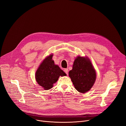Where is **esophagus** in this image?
I'll return each instance as SVG.
<instances>
[{"label":"esophagus","instance_id":"34e87169","mask_svg":"<svg viewBox=\"0 0 126 126\" xmlns=\"http://www.w3.org/2000/svg\"><path fill=\"white\" fill-rule=\"evenodd\" d=\"M64 71L65 72L66 74L67 75L68 74V70L67 68H65L64 69Z\"/></svg>","mask_w":126,"mask_h":126}]
</instances>
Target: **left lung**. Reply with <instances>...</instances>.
<instances>
[{"instance_id":"obj_1","label":"left lung","mask_w":126,"mask_h":126,"mask_svg":"<svg viewBox=\"0 0 126 126\" xmlns=\"http://www.w3.org/2000/svg\"><path fill=\"white\" fill-rule=\"evenodd\" d=\"M76 89L81 93L90 90L96 80V72L88 57L78 56L75 60L72 70L69 72Z\"/></svg>"}]
</instances>
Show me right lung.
Returning a JSON list of instances; mask_svg holds the SVG:
<instances>
[{"label":"right lung","mask_w":126,"mask_h":126,"mask_svg":"<svg viewBox=\"0 0 126 126\" xmlns=\"http://www.w3.org/2000/svg\"><path fill=\"white\" fill-rule=\"evenodd\" d=\"M53 55L46 57L40 65L35 74L36 80L44 89L48 90L58 80L60 76H66L59 66L52 60Z\"/></svg>","instance_id":"obj_1"}]
</instances>
